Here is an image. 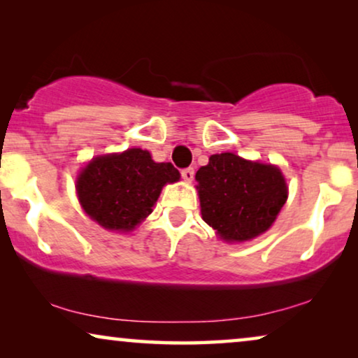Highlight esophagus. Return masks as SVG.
I'll use <instances>...</instances> for the list:
<instances>
[{
  "label": "esophagus",
  "instance_id": "34e87169",
  "mask_svg": "<svg viewBox=\"0 0 358 358\" xmlns=\"http://www.w3.org/2000/svg\"><path fill=\"white\" fill-rule=\"evenodd\" d=\"M194 174H195L194 168H185V169L180 171V176H182V179L185 180V182H192Z\"/></svg>",
  "mask_w": 358,
  "mask_h": 358
}]
</instances>
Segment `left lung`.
<instances>
[{"label":"left lung","mask_w":358,"mask_h":358,"mask_svg":"<svg viewBox=\"0 0 358 358\" xmlns=\"http://www.w3.org/2000/svg\"><path fill=\"white\" fill-rule=\"evenodd\" d=\"M195 179L203 222L227 241H248L267 231L287 200L280 169L233 153L210 156Z\"/></svg>","instance_id":"8db88e82"}]
</instances>
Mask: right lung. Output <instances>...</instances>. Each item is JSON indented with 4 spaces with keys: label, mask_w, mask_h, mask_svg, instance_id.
Returning a JSON list of instances; mask_svg holds the SVG:
<instances>
[{
    "label": "right lung",
    "mask_w": 358,
    "mask_h": 358,
    "mask_svg": "<svg viewBox=\"0 0 358 358\" xmlns=\"http://www.w3.org/2000/svg\"><path fill=\"white\" fill-rule=\"evenodd\" d=\"M179 178L171 163H155L146 150L131 148L92 159L76 190L85 212L101 227L130 231L153 212L163 185Z\"/></svg>",
    "instance_id": "1"
}]
</instances>
